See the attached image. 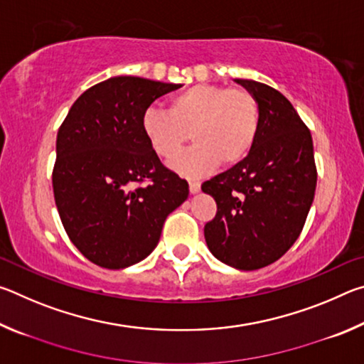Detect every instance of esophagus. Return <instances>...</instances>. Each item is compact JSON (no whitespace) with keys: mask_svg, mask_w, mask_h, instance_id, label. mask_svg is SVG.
Here are the masks:
<instances>
[{"mask_svg":"<svg viewBox=\"0 0 364 364\" xmlns=\"http://www.w3.org/2000/svg\"><path fill=\"white\" fill-rule=\"evenodd\" d=\"M189 191H191V194L199 193V191H200V183H197V181H189Z\"/></svg>","mask_w":364,"mask_h":364,"instance_id":"34e87169","label":"esophagus"}]
</instances>
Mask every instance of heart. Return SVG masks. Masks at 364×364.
<instances>
[{"instance_id": "b5f03b06", "label": "heart", "mask_w": 364, "mask_h": 364, "mask_svg": "<svg viewBox=\"0 0 364 364\" xmlns=\"http://www.w3.org/2000/svg\"><path fill=\"white\" fill-rule=\"evenodd\" d=\"M262 125L258 100L245 88L194 85L171 96L168 110L149 107L141 128L159 157L171 160L187 142L196 144L171 164L186 176H200L215 165L230 167L247 156Z\"/></svg>"}]
</instances>
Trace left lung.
<instances>
[{"instance_id":"8db88e82","label":"left lung","mask_w":364,"mask_h":364,"mask_svg":"<svg viewBox=\"0 0 364 364\" xmlns=\"http://www.w3.org/2000/svg\"><path fill=\"white\" fill-rule=\"evenodd\" d=\"M234 82L255 95L262 125L247 157L202 184L217 202L204 236L220 262L252 271L276 262L297 241L318 173L311 133L287 97L255 80Z\"/></svg>"}]
</instances>
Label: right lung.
I'll use <instances>...</instances> for the list:
<instances>
[{"mask_svg": "<svg viewBox=\"0 0 364 364\" xmlns=\"http://www.w3.org/2000/svg\"><path fill=\"white\" fill-rule=\"evenodd\" d=\"M178 88L141 77L104 80L73 102L59 128V217L72 244L102 268L144 260L165 218L188 199V181L164 167L141 128L144 110Z\"/></svg>", "mask_w": 364, "mask_h": 364, "instance_id": "obj_1", "label": "right lung"}]
</instances>
